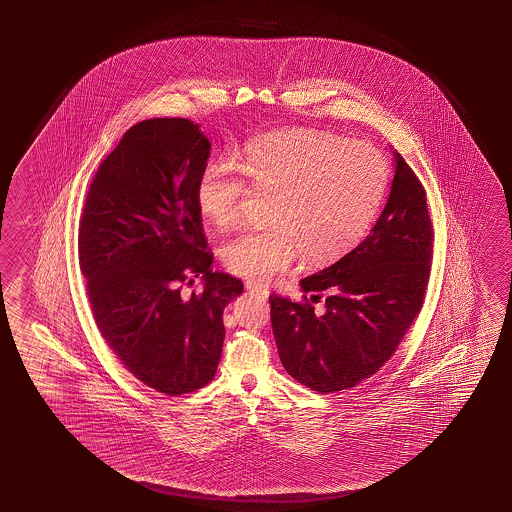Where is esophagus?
<instances>
[{
	"label": "esophagus",
	"instance_id": "1",
	"mask_svg": "<svg viewBox=\"0 0 512 512\" xmlns=\"http://www.w3.org/2000/svg\"><path fill=\"white\" fill-rule=\"evenodd\" d=\"M247 290L252 292V294H258L261 298H267V296H269V289H265L260 283H251V281H249V283H247Z\"/></svg>",
	"mask_w": 512,
	"mask_h": 512
}]
</instances>
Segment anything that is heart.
Returning <instances> with one entry per match:
<instances>
[{
    "mask_svg": "<svg viewBox=\"0 0 512 512\" xmlns=\"http://www.w3.org/2000/svg\"><path fill=\"white\" fill-rule=\"evenodd\" d=\"M252 191L272 196L267 229L243 231L223 245L225 267L272 281L298 263L332 261L368 231L388 186V162L366 142L292 130L254 140L238 166L209 160L196 182V205L220 229L233 227Z\"/></svg>",
    "mask_w": 512,
    "mask_h": 512,
    "instance_id": "heart-1",
    "label": "heart"
}]
</instances>
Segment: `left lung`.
I'll use <instances>...</instances> for the list:
<instances>
[{"instance_id": "1", "label": "left lung", "mask_w": 512, "mask_h": 512, "mask_svg": "<svg viewBox=\"0 0 512 512\" xmlns=\"http://www.w3.org/2000/svg\"><path fill=\"white\" fill-rule=\"evenodd\" d=\"M393 157L390 196L370 234L299 283L325 298V310L307 298H269L281 364L317 393L354 388L379 372L424 303L433 252L426 191L397 151Z\"/></svg>"}]
</instances>
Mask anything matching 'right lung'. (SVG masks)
Returning <instances> with one entry per match:
<instances>
[{
	"label": "right lung",
	"mask_w": 512,
	"mask_h": 512,
	"mask_svg": "<svg viewBox=\"0 0 512 512\" xmlns=\"http://www.w3.org/2000/svg\"><path fill=\"white\" fill-rule=\"evenodd\" d=\"M211 142L189 119L124 133L93 177L79 222V267L93 319L128 372L171 397L204 388L220 363L223 308L243 283L211 269L196 182ZM203 276L184 299L179 283Z\"/></svg>",
	"instance_id": "add662e5"
}]
</instances>
